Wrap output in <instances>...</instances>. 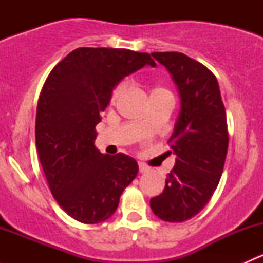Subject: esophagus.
I'll use <instances>...</instances> for the list:
<instances>
[{"instance_id":"34e87169","label":"esophagus","mask_w":263,"mask_h":263,"mask_svg":"<svg viewBox=\"0 0 263 263\" xmlns=\"http://www.w3.org/2000/svg\"><path fill=\"white\" fill-rule=\"evenodd\" d=\"M139 169L140 173H147V172H150V168L144 163H139Z\"/></svg>"}]
</instances>
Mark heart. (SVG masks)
<instances>
[{
  "label": "heart",
  "mask_w": 263,
  "mask_h": 263,
  "mask_svg": "<svg viewBox=\"0 0 263 263\" xmlns=\"http://www.w3.org/2000/svg\"><path fill=\"white\" fill-rule=\"evenodd\" d=\"M124 89H126V82H121V84H118L116 86V89L113 90V95H112V99L113 100H117L119 97H121L122 94H123ZM154 91H166L165 89H163V87H158V89H155Z\"/></svg>",
  "instance_id": "obj_1"
}]
</instances>
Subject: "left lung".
<instances>
[{
	"label": "left lung",
	"mask_w": 263,
	"mask_h": 263,
	"mask_svg": "<svg viewBox=\"0 0 263 263\" xmlns=\"http://www.w3.org/2000/svg\"><path fill=\"white\" fill-rule=\"evenodd\" d=\"M151 55L176 82L181 110L168 141L176 164L150 208L164 221L182 222L208 205L221 178L229 145L227 113L216 78L202 63L179 52Z\"/></svg>",
	"instance_id": "8db88e82"
}]
</instances>
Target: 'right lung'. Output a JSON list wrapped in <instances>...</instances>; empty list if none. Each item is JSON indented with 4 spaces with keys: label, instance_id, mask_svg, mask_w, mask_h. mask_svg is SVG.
I'll return each mask as SVG.
<instances>
[{
    "label": "right lung",
    "instance_id": "obj_1",
    "mask_svg": "<svg viewBox=\"0 0 263 263\" xmlns=\"http://www.w3.org/2000/svg\"><path fill=\"white\" fill-rule=\"evenodd\" d=\"M145 65L156 66L148 53L82 47L57 63L43 85L35 119L39 160L58 205L84 224L109 219L137 176L134 158L95 147V126L117 84Z\"/></svg>",
    "mask_w": 263,
    "mask_h": 263
}]
</instances>
